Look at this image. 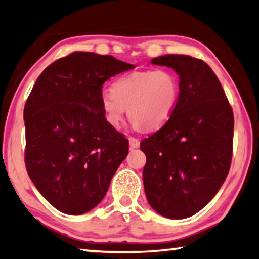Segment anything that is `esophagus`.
Returning <instances> with one entry per match:
<instances>
[{"mask_svg": "<svg viewBox=\"0 0 259 259\" xmlns=\"http://www.w3.org/2000/svg\"><path fill=\"white\" fill-rule=\"evenodd\" d=\"M128 141H130V147L131 148H138L139 145H140V141L138 140L137 138H133V137H130L128 138Z\"/></svg>", "mask_w": 259, "mask_h": 259, "instance_id": "1", "label": "esophagus"}]
</instances>
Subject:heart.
<instances>
[{"instance_id":"obj_1","label":"heart","mask_w":259,"mask_h":259,"mask_svg":"<svg viewBox=\"0 0 259 259\" xmlns=\"http://www.w3.org/2000/svg\"><path fill=\"white\" fill-rule=\"evenodd\" d=\"M112 91H104L100 104L107 122L119 128L128 114L137 128L156 130L163 126L178 104L180 81L178 74L168 69L137 71L118 78Z\"/></svg>"}]
</instances>
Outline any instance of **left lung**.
Here are the masks:
<instances>
[{
	"label": "left lung",
	"instance_id": "left-lung-1",
	"mask_svg": "<svg viewBox=\"0 0 259 259\" xmlns=\"http://www.w3.org/2000/svg\"><path fill=\"white\" fill-rule=\"evenodd\" d=\"M151 62L179 74L180 95L169 120L140 144L146 197L160 215L186 219L212 200L229 173L234 113L207 63L187 55Z\"/></svg>",
	"mask_w": 259,
	"mask_h": 259
}]
</instances>
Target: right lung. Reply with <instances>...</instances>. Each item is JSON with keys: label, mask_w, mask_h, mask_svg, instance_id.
I'll list each match as a JSON object with an SVG mask.
<instances>
[{"label": "right lung", "mask_w": 259, "mask_h": 259, "mask_svg": "<svg viewBox=\"0 0 259 259\" xmlns=\"http://www.w3.org/2000/svg\"><path fill=\"white\" fill-rule=\"evenodd\" d=\"M134 65L108 55L72 52L37 78L24 106L27 171L59 211L81 215L100 203L128 154V140L107 122L103 84Z\"/></svg>", "instance_id": "right-lung-1"}]
</instances>
